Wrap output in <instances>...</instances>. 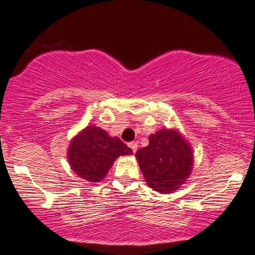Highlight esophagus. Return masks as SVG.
Masks as SVG:
<instances>
[{
	"label": "esophagus",
	"instance_id": "esophagus-1",
	"mask_svg": "<svg viewBox=\"0 0 255 255\" xmlns=\"http://www.w3.org/2000/svg\"><path fill=\"white\" fill-rule=\"evenodd\" d=\"M128 147H130V148H131V150H132V152H133V153H134V152H135V151H137L138 144H137V143H135V141H130V143H128Z\"/></svg>",
	"mask_w": 255,
	"mask_h": 255
}]
</instances>
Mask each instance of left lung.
I'll return each instance as SVG.
<instances>
[{"label":"left lung","instance_id":"8db88e82","mask_svg":"<svg viewBox=\"0 0 255 255\" xmlns=\"http://www.w3.org/2000/svg\"><path fill=\"white\" fill-rule=\"evenodd\" d=\"M135 153L147 185L159 192L177 190L192 170V148L173 130H160Z\"/></svg>","mask_w":255,"mask_h":255}]
</instances>
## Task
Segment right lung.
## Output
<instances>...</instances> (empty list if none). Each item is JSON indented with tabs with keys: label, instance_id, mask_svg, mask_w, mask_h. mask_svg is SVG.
I'll use <instances>...</instances> for the list:
<instances>
[{
	"label": "right lung",
	"instance_id": "right-lung-1",
	"mask_svg": "<svg viewBox=\"0 0 255 255\" xmlns=\"http://www.w3.org/2000/svg\"><path fill=\"white\" fill-rule=\"evenodd\" d=\"M131 153V148L120 138L110 137L99 128L88 127L72 139L68 158L78 177L96 183L103 179L116 158Z\"/></svg>",
	"mask_w": 255,
	"mask_h": 255
}]
</instances>
